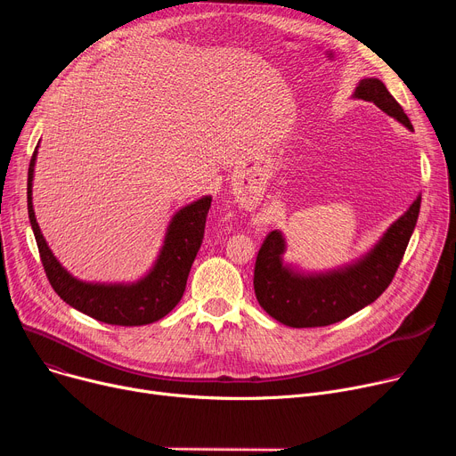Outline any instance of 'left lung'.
Masks as SVG:
<instances>
[{
    "mask_svg": "<svg viewBox=\"0 0 456 456\" xmlns=\"http://www.w3.org/2000/svg\"><path fill=\"white\" fill-rule=\"evenodd\" d=\"M353 98L375 103L406 129L414 131L409 116L380 79L358 81ZM419 205L421 196L368 253L325 272H305L284 262L286 238L281 231H272L255 262L256 301L273 320L296 329L325 327L349 318L388 289L414 232Z\"/></svg>",
    "mask_w": 456,
    "mask_h": 456,
    "instance_id": "8db88e82",
    "label": "left lung"
}]
</instances>
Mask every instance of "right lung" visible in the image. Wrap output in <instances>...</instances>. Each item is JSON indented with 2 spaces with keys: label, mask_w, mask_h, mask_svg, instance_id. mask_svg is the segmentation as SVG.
Listing matches in <instances>:
<instances>
[{
  "label": "right lung",
  "mask_w": 456,
  "mask_h": 456,
  "mask_svg": "<svg viewBox=\"0 0 456 456\" xmlns=\"http://www.w3.org/2000/svg\"><path fill=\"white\" fill-rule=\"evenodd\" d=\"M40 146V143H38ZM38 146L28 172V212L42 266L53 290L79 313L110 325L138 327L159 322L181 301L186 279L205 232L210 196L181 207L166 227L153 266L133 282H86L71 275L47 246L33 208V177Z\"/></svg>",
  "instance_id": "obj_1"
}]
</instances>
